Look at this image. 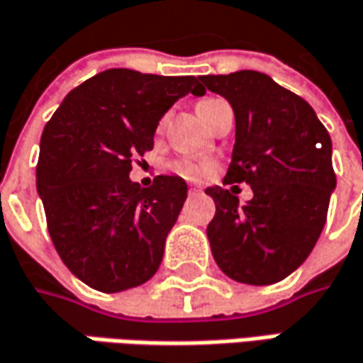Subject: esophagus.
Returning a JSON list of instances; mask_svg holds the SVG:
<instances>
[{"instance_id":"34e87169","label":"esophagus","mask_w":363,"mask_h":363,"mask_svg":"<svg viewBox=\"0 0 363 363\" xmlns=\"http://www.w3.org/2000/svg\"><path fill=\"white\" fill-rule=\"evenodd\" d=\"M189 193H191V195H197V193H201V186H197V184H191V186H189Z\"/></svg>"}]
</instances>
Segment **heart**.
<instances>
[{
	"mask_svg": "<svg viewBox=\"0 0 363 363\" xmlns=\"http://www.w3.org/2000/svg\"><path fill=\"white\" fill-rule=\"evenodd\" d=\"M211 100H216V98L201 100L197 106L207 104V102H211ZM170 168H172L177 174H181V177H184V179H189V181H197V179H203V177L209 172V164H207V162H199V160H177L170 164Z\"/></svg>",
	"mask_w": 363,
	"mask_h": 363,
	"instance_id": "obj_1",
	"label": "heart"
}]
</instances>
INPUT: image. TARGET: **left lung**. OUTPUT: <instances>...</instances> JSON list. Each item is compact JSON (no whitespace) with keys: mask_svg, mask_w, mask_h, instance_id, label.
I'll return each mask as SVG.
<instances>
[{"mask_svg":"<svg viewBox=\"0 0 363 363\" xmlns=\"http://www.w3.org/2000/svg\"><path fill=\"white\" fill-rule=\"evenodd\" d=\"M199 79L230 102L236 118L224 182H246L255 193L238 205L228 189H205L216 201L207 225L213 259L234 281L277 284L306 261L327 222L337 184L329 131L304 98L261 72Z\"/></svg>","mask_w":363,"mask_h":363,"instance_id":"1","label":"left lung"}]
</instances>
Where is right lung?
Listing matches in <instances>:
<instances>
[{
    "mask_svg": "<svg viewBox=\"0 0 363 363\" xmlns=\"http://www.w3.org/2000/svg\"><path fill=\"white\" fill-rule=\"evenodd\" d=\"M186 94H205L195 75L106 69L74 88L45 125L36 189L61 261L86 286L115 294L158 271L186 182L162 174L141 189L129 172Z\"/></svg>",
    "mask_w": 363,
    "mask_h": 363,
    "instance_id": "add662e5",
    "label": "right lung"
}]
</instances>
